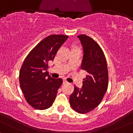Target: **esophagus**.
Here are the masks:
<instances>
[{
  "label": "esophagus",
  "instance_id": "esophagus-1",
  "mask_svg": "<svg viewBox=\"0 0 133 133\" xmlns=\"http://www.w3.org/2000/svg\"><path fill=\"white\" fill-rule=\"evenodd\" d=\"M63 84H69V82L65 79H64L63 80Z\"/></svg>",
  "mask_w": 133,
  "mask_h": 133
}]
</instances>
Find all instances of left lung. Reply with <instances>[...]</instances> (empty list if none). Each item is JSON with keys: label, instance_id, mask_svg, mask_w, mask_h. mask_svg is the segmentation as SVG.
Wrapping results in <instances>:
<instances>
[{"label": "left lung", "instance_id": "left-lung-1", "mask_svg": "<svg viewBox=\"0 0 133 133\" xmlns=\"http://www.w3.org/2000/svg\"><path fill=\"white\" fill-rule=\"evenodd\" d=\"M83 46L81 69L87 72L82 89L74 86L69 97L70 105L76 112L85 114L95 109L102 102L108 85V72L105 54L100 46L85 35L77 36Z\"/></svg>", "mask_w": 133, "mask_h": 133}]
</instances>
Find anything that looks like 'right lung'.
<instances>
[{"label":"right lung","instance_id":"add662e5","mask_svg":"<svg viewBox=\"0 0 133 133\" xmlns=\"http://www.w3.org/2000/svg\"><path fill=\"white\" fill-rule=\"evenodd\" d=\"M68 35H49L41 41L28 54L21 67L20 85L26 102L36 110H45L52 105L62 84L48 72L57 51L68 39Z\"/></svg>","mask_w":133,"mask_h":133}]
</instances>
